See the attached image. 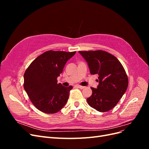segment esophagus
I'll list each match as a JSON object with an SVG mask.
<instances>
[{
  "mask_svg": "<svg viewBox=\"0 0 149 149\" xmlns=\"http://www.w3.org/2000/svg\"><path fill=\"white\" fill-rule=\"evenodd\" d=\"M76 86L79 88V89H84L85 88L84 86H80V85H76Z\"/></svg>",
  "mask_w": 149,
  "mask_h": 149,
  "instance_id": "34e87169",
  "label": "esophagus"
}]
</instances>
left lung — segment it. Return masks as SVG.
Instances as JSON below:
<instances>
[{"instance_id": "8db88e82", "label": "left lung", "mask_w": 149, "mask_h": 149, "mask_svg": "<svg viewBox=\"0 0 149 149\" xmlns=\"http://www.w3.org/2000/svg\"><path fill=\"white\" fill-rule=\"evenodd\" d=\"M88 63L90 73L99 75L97 88H91L88 104L100 112L110 111L127 90L128 78L124 67L114 55L102 50L79 51Z\"/></svg>"}]
</instances>
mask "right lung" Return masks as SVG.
Returning a JSON list of instances; mask_svg holds the SVG:
<instances>
[{"label": "right lung", "instance_id": "1", "mask_svg": "<svg viewBox=\"0 0 149 149\" xmlns=\"http://www.w3.org/2000/svg\"><path fill=\"white\" fill-rule=\"evenodd\" d=\"M76 52L49 50L31 63L24 73V87L31 102L44 113L53 114L65 106L72 86L57 83L66 63Z\"/></svg>", "mask_w": 149, "mask_h": 149}]
</instances>
